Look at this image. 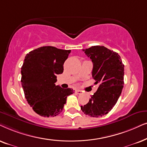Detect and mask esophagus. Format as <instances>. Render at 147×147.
<instances>
[{"label": "esophagus", "instance_id": "esophagus-1", "mask_svg": "<svg viewBox=\"0 0 147 147\" xmlns=\"http://www.w3.org/2000/svg\"><path fill=\"white\" fill-rule=\"evenodd\" d=\"M76 93H77V94H79V95H80V94L82 93V91H80V90H77V91H76Z\"/></svg>", "mask_w": 147, "mask_h": 147}]
</instances>
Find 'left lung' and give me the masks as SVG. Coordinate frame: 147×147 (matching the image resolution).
Instances as JSON below:
<instances>
[{"instance_id":"1","label":"left lung","mask_w":147,"mask_h":147,"mask_svg":"<svg viewBox=\"0 0 147 147\" xmlns=\"http://www.w3.org/2000/svg\"><path fill=\"white\" fill-rule=\"evenodd\" d=\"M83 51L91 59L92 77L99 86L81 109L89 116L99 118L110 111L120 96L124 84V65L117 52L104 46H92Z\"/></svg>"}]
</instances>
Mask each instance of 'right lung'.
Returning <instances> with one entry per match:
<instances>
[{
  "label": "right lung",
  "mask_w": 147,
  "mask_h": 147,
  "mask_svg": "<svg viewBox=\"0 0 147 147\" xmlns=\"http://www.w3.org/2000/svg\"><path fill=\"white\" fill-rule=\"evenodd\" d=\"M70 50L43 46L29 52L21 66V85L25 97L35 112L41 116L54 117L62 112L70 88L56 85V75L63 72V64Z\"/></svg>",
  "instance_id": "obj_1"
}]
</instances>
